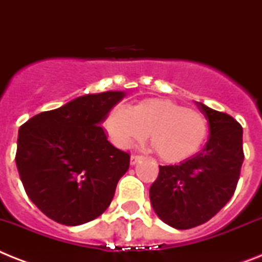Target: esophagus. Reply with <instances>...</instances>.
I'll use <instances>...</instances> for the list:
<instances>
[{
    "label": "esophagus",
    "instance_id": "34e87169",
    "mask_svg": "<svg viewBox=\"0 0 262 262\" xmlns=\"http://www.w3.org/2000/svg\"><path fill=\"white\" fill-rule=\"evenodd\" d=\"M141 158H142V155H132V157H130V164H132V165L137 164V162L140 161Z\"/></svg>",
    "mask_w": 262,
    "mask_h": 262
}]
</instances>
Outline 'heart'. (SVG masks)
<instances>
[{
  "label": "heart",
  "mask_w": 262,
  "mask_h": 262,
  "mask_svg": "<svg viewBox=\"0 0 262 262\" xmlns=\"http://www.w3.org/2000/svg\"><path fill=\"white\" fill-rule=\"evenodd\" d=\"M105 125L114 142L122 148L150 136L156 153L169 162L194 155L209 135L205 114L169 98H145L130 109L113 107Z\"/></svg>",
  "instance_id": "b5f03b06"
}]
</instances>
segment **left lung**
<instances>
[{
	"mask_svg": "<svg viewBox=\"0 0 262 262\" xmlns=\"http://www.w3.org/2000/svg\"><path fill=\"white\" fill-rule=\"evenodd\" d=\"M209 122V140L199 155L160 166L149 195L156 214L176 229L209 221L232 199L244 162L243 126L232 116L197 102Z\"/></svg>",
	"mask_w": 262,
	"mask_h": 262,
	"instance_id": "1",
	"label": "left lung"
}]
</instances>
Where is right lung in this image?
I'll list each match as a JSON object with an SVG mask.
<instances>
[{
  "mask_svg": "<svg viewBox=\"0 0 262 262\" xmlns=\"http://www.w3.org/2000/svg\"><path fill=\"white\" fill-rule=\"evenodd\" d=\"M125 94H88L42 112L21 125L15 164L25 192L41 212L62 225L97 219L129 169V153L114 148L101 126Z\"/></svg>",
  "mask_w": 262,
  "mask_h": 262,
  "instance_id": "right-lung-1",
  "label": "right lung"
}]
</instances>
